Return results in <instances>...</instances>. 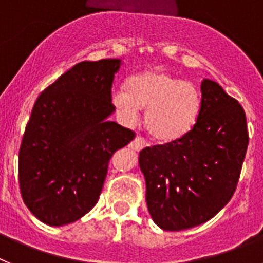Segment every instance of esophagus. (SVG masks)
Returning a JSON list of instances; mask_svg holds the SVG:
<instances>
[{
	"mask_svg": "<svg viewBox=\"0 0 263 263\" xmlns=\"http://www.w3.org/2000/svg\"><path fill=\"white\" fill-rule=\"evenodd\" d=\"M147 145H148L147 141H146V139L143 138V137H141V136L136 137V138H134L133 141L130 142V147L133 148V150H136V152H139V150H142V148L146 147V146H147Z\"/></svg>",
	"mask_w": 263,
	"mask_h": 263,
	"instance_id": "1",
	"label": "esophagus"
}]
</instances>
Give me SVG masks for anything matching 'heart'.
Returning a JSON list of instances; mask_svg holds the SVG:
<instances>
[{"mask_svg":"<svg viewBox=\"0 0 263 263\" xmlns=\"http://www.w3.org/2000/svg\"><path fill=\"white\" fill-rule=\"evenodd\" d=\"M116 111L127 124L136 122L139 108L146 109V127L164 142L184 136L194 126L200 109V95L194 84L182 81L163 69L139 72L111 93Z\"/></svg>","mask_w":263,"mask_h":263,"instance_id":"heart-1","label":"heart"}]
</instances>
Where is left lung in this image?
Wrapping results in <instances>:
<instances>
[{
    "label": "left lung",
    "instance_id": "1",
    "mask_svg": "<svg viewBox=\"0 0 263 263\" xmlns=\"http://www.w3.org/2000/svg\"><path fill=\"white\" fill-rule=\"evenodd\" d=\"M248 145L241 104L205 79L192 129L139 153L146 201L155 224L163 231H184L217 215L236 191Z\"/></svg>",
    "mask_w": 263,
    "mask_h": 263
}]
</instances>
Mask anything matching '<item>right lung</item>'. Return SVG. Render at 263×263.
Here are the masks:
<instances>
[{"mask_svg":"<svg viewBox=\"0 0 263 263\" xmlns=\"http://www.w3.org/2000/svg\"><path fill=\"white\" fill-rule=\"evenodd\" d=\"M120 59L81 62L38 96L21 142L18 180L30 212L52 227L87 215L110 158L136 133L109 121Z\"/></svg>","mask_w":263,"mask_h":263,"instance_id":"right-lung-1","label":"right lung"}]
</instances>
